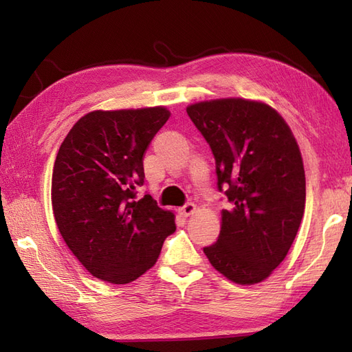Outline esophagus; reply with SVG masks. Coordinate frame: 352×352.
<instances>
[{"mask_svg":"<svg viewBox=\"0 0 352 352\" xmlns=\"http://www.w3.org/2000/svg\"><path fill=\"white\" fill-rule=\"evenodd\" d=\"M195 210H197V206L193 204V203H186V204L180 208L182 214H184V216H190V214L195 213Z\"/></svg>","mask_w":352,"mask_h":352,"instance_id":"obj_1","label":"esophagus"}]
</instances>
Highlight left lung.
<instances>
[{
  "label": "left lung",
  "instance_id": "8db88e82",
  "mask_svg": "<svg viewBox=\"0 0 352 352\" xmlns=\"http://www.w3.org/2000/svg\"><path fill=\"white\" fill-rule=\"evenodd\" d=\"M188 115L212 148L218 189L231 206L206 256L237 284L263 281L287 256L304 214V164L294 134L257 101H204Z\"/></svg>",
  "mask_w": 352,
  "mask_h": 352
}]
</instances>
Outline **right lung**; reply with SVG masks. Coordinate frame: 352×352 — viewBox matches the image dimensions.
Wrapping results in <instances>:
<instances>
[{"mask_svg":"<svg viewBox=\"0 0 352 352\" xmlns=\"http://www.w3.org/2000/svg\"><path fill=\"white\" fill-rule=\"evenodd\" d=\"M169 119L164 107L96 110L72 126L52 170L51 201L63 241L94 276L126 284L145 274L175 231L174 213L146 193L142 157Z\"/></svg>","mask_w":352,"mask_h":352,"instance_id":"obj_1","label":"right lung"}]
</instances>
